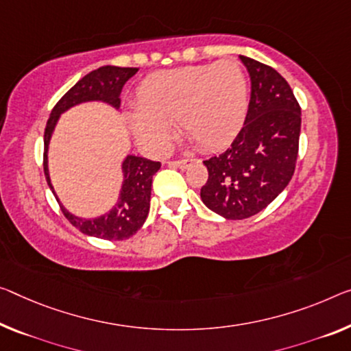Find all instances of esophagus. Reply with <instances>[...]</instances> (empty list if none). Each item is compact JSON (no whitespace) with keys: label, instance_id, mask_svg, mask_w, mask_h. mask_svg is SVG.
<instances>
[{"label":"esophagus","instance_id":"esophagus-1","mask_svg":"<svg viewBox=\"0 0 351 351\" xmlns=\"http://www.w3.org/2000/svg\"><path fill=\"white\" fill-rule=\"evenodd\" d=\"M188 163H190V160H172L169 161V166L171 168H186Z\"/></svg>","mask_w":351,"mask_h":351}]
</instances>
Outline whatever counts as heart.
I'll return each mask as SVG.
<instances>
[{
  "label": "heart",
  "mask_w": 351,
  "mask_h": 351,
  "mask_svg": "<svg viewBox=\"0 0 351 351\" xmlns=\"http://www.w3.org/2000/svg\"><path fill=\"white\" fill-rule=\"evenodd\" d=\"M138 108L127 111L128 127L150 154L169 149L174 122L199 147L228 144L243 127L247 80L234 59L149 75L136 89Z\"/></svg>",
  "instance_id": "heart-1"
}]
</instances>
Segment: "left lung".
I'll list each match as a JSON object with an SVG mask.
<instances>
[{"label": "left lung", "instance_id": "obj_1", "mask_svg": "<svg viewBox=\"0 0 351 351\" xmlns=\"http://www.w3.org/2000/svg\"><path fill=\"white\" fill-rule=\"evenodd\" d=\"M251 78L245 125L230 147L204 161L208 179L201 199L226 219H245L271 204L295 172L301 108L276 70L240 56Z\"/></svg>", "mask_w": 351, "mask_h": 351}]
</instances>
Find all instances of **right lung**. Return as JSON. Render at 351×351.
Segmentation results:
<instances>
[{
	"label": "right lung",
	"instance_id": "obj_1",
	"mask_svg": "<svg viewBox=\"0 0 351 351\" xmlns=\"http://www.w3.org/2000/svg\"><path fill=\"white\" fill-rule=\"evenodd\" d=\"M138 72L136 67H116L104 66L86 75L80 82L70 88L61 97L51 110L50 119L47 122L44 134V172L48 186L53 190L50 174H48V144H50L53 130H55L59 116L69 108L84 104V101H105L116 110H119L123 84ZM160 161H152L143 157L127 155L122 163L123 182L117 204L110 212L99 218H78L67 212L61 206V210L70 223L86 235L97 237L101 240H125L143 228L150 208V191H152V177L160 169ZM61 204V202H59Z\"/></svg>",
	"mask_w": 351,
	"mask_h": 351
}]
</instances>
